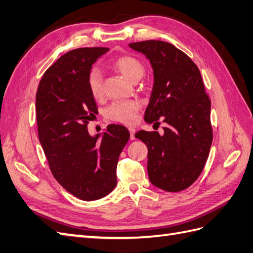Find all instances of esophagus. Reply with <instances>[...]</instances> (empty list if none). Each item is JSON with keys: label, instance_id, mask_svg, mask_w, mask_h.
<instances>
[{"label": "esophagus", "instance_id": "34e87169", "mask_svg": "<svg viewBox=\"0 0 253 253\" xmlns=\"http://www.w3.org/2000/svg\"><path fill=\"white\" fill-rule=\"evenodd\" d=\"M128 132H130V138L133 140V139H135V136H134V134H135V128L134 127H128Z\"/></svg>", "mask_w": 253, "mask_h": 253}]
</instances>
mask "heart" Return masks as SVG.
I'll return each instance as SVG.
<instances>
[{
	"mask_svg": "<svg viewBox=\"0 0 253 253\" xmlns=\"http://www.w3.org/2000/svg\"><path fill=\"white\" fill-rule=\"evenodd\" d=\"M113 66L120 72L126 79L132 83H136L144 76L145 66L138 59L132 55H121L117 58ZM88 87L92 96L94 98H100L103 95V75L101 71L94 67L89 73L88 76ZM140 108V103L137 101H121L116 102L110 105L106 115L109 119L122 122V123H133L136 120V113Z\"/></svg>",
	"mask_w": 253,
	"mask_h": 253,
	"instance_id": "obj_1",
	"label": "heart"
}]
</instances>
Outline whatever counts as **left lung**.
Returning <instances> with one entry per match:
<instances>
[{
  "label": "left lung",
  "mask_w": 253,
  "mask_h": 253,
  "mask_svg": "<svg viewBox=\"0 0 253 253\" xmlns=\"http://www.w3.org/2000/svg\"><path fill=\"white\" fill-rule=\"evenodd\" d=\"M149 60L153 87L145 112L147 123L166 125L159 132L138 131L135 137L148 148L150 182L168 192L190 187L202 173L212 143L211 100L200 70L169 42L144 41L128 44Z\"/></svg>",
  "instance_id": "8db88e82"
}]
</instances>
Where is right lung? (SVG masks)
<instances>
[{
    "instance_id": "obj_1",
    "label": "right lung",
    "mask_w": 253,
    "mask_h": 253,
    "mask_svg": "<svg viewBox=\"0 0 253 253\" xmlns=\"http://www.w3.org/2000/svg\"><path fill=\"white\" fill-rule=\"evenodd\" d=\"M109 48L74 49L45 72L36 92L40 143L53 177L83 201L109 194L117 184V164L130 138L127 128L109 125L91 136L87 125L97 107L88 87L89 73Z\"/></svg>"
}]
</instances>
